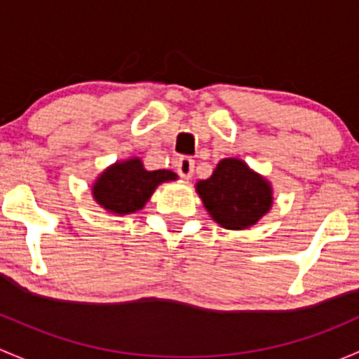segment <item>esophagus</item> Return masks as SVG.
Listing matches in <instances>:
<instances>
[{
	"mask_svg": "<svg viewBox=\"0 0 359 359\" xmlns=\"http://www.w3.org/2000/svg\"><path fill=\"white\" fill-rule=\"evenodd\" d=\"M194 164H195L194 158L183 155V157H180L178 161H176V171H178L181 178L188 180L191 176V172H194Z\"/></svg>",
	"mask_w": 359,
	"mask_h": 359,
	"instance_id": "obj_1",
	"label": "esophagus"
}]
</instances>
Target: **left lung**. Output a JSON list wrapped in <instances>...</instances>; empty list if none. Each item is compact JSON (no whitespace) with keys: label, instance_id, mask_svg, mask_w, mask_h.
Returning <instances> with one entry per match:
<instances>
[{"label":"left lung","instance_id":"8db88e82","mask_svg":"<svg viewBox=\"0 0 359 359\" xmlns=\"http://www.w3.org/2000/svg\"><path fill=\"white\" fill-rule=\"evenodd\" d=\"M207 212L228 230H243L264 216L273 204L271 187L238 158H223L209 180L197 183Z\"/></svg>","mask_w":359,"mask_h":359}]
</instances>
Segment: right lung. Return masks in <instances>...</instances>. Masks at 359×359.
<instances>
[{"mask_svg":"<svg viewBox=\"0 0 359 359\" xmlns=\"http://www.w3.org/2000/svg\"><path fill=\"white\" fill-rule=\"evenodd\" d=\"M176 180L168 169L147 171L140 158L117 162L100 176L93 187V197L100 205L116 214L140 210L162 181Z\"/></svg>","mask_w":359,"mask_h":359,"instance_id":"right-lung-1","label":"right lung"}]
</instances>
